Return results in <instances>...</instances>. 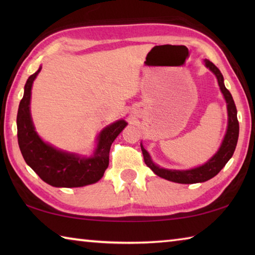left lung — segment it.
Segmentation results:
<instances>
[{
	"label": "left lung",
	"mask_w": 255,
	"mask_h": 255,
	"mask_svg": "<svg viewBox=\"0 0 255 255\" xmlns=\"http://www.w3.org/2000/svg\"><path fill=\"white\" fill-rule=\"evenodd\" d=\"M206 66L214 73L218 80L219 88L222 90V93L225 97V100L227 103V111H228V127L225 138H224L223 144L221 148L217 153H216L213 157H211L208 162L205 163L204 165L192 170L187 171H176V170H166L161 169L157 165L152 162L149 154L146 152V149L140 144L141 152H143L145 164L147 165L150 170H152L155 174L161 176V178L172 181V182L176 183H198V182H205V181L214 178L217 175L226 163L230 161V158L234 154V150L236 148L237 139H239V131H240V125L239 120H237V110L236 106L233 100V97L231 92L225 88L224 85V77L222 75L221 71L216 67L210 60H205Z\"/></svg>",
	"instance_id": "obj_1"
}]
</instances>
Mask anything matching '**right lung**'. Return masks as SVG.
<instances>
[{"label":"right lung","mask_w":255,"mask_h":255,"mask_svg":"<svg viewBox=\"0 0 255 255\" xmlns=\"http://www.w3.org/2000/svg\"><path fill=\"white\" fill-rule=\"evenodd\" d=\"M40 70L41 67L29 76L24 85L23 98L19 105L16 127L21 154L25 163L39 178L53 187L76 188L96 183L102 178L109 165L111 144L127 126V123L118 120L103 129L99 135L97 149L92 157H80L44 143L34 130L30 115L32 83Z\"/></svg>","instance_id":"obj_1"}]
</instances>
